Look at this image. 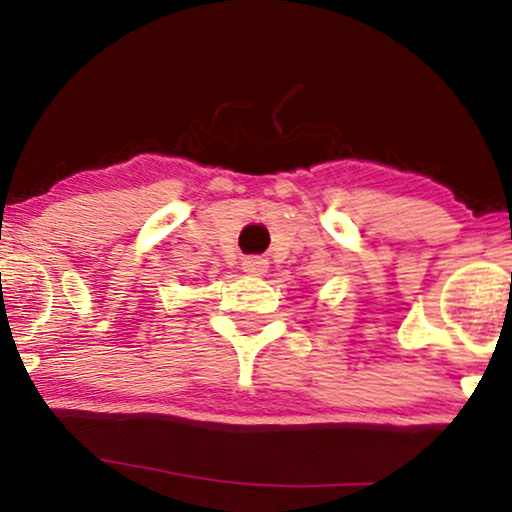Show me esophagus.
Returning <instances> with one entry per match:
<instances>
[{
    "label": "esophagus",
    "mask_w": 512,
    "mask_h": 512,
    "mask_svg": "<svg viewBox=\"0 0 512 512\" xmlns=\"http://www.w3.org/2000/svg\"><path fill=\"white\" fill-rule=\"evenodd\" d=\"M269 269V262L264 257H245L243 260V272L250 276H264Z\"/></svg>",
    "instance_id": "esophagus-1"
}]
</instances>
